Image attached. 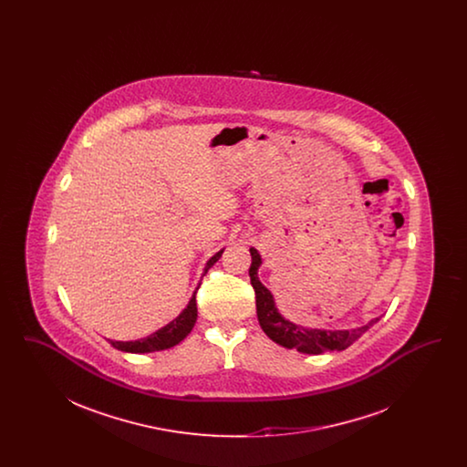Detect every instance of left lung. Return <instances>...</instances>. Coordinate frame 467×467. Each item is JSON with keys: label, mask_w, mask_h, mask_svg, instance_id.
Here are the masks:
<instances>
[{"label": "left lung", "mask_w": 467, "mask_h": 467, "mask_svg": "<svg viewBox=\"0 0 467 467\" xmlns=\"http://www.w3.org/2000/svg\"><path fill=\"white\" fill-rule=\"evenodd\" d=\"M250 255H252V265L248 269V275H250L252 287L255 290L257 318L263 331L275 343L285 348H296L301 354H311V356L334 352V350L339 352L348 348L356 339H358L379 320V318H373L369 324L352 331H324V329H306L303 326H297L280 315V311L275 306L273 294L261 284L257 276V269L261 266L259 252L255 248H250Z\"/></svg>", "instance_id": "1"}]
</instances>
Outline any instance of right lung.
<instances>
[{"mask_svg": "<svg viewBox=\"0 0 467 467\" xmlns=\"http://www.w3.org/2000/svg\"><path fill=\"white\" fill-rule=\"evenodd\" d=\"M223 250L217 252L204 266V273L202 276L206 275V271L210 267L213 266L221 255H223ZM200 289V287H198ZM196 289V292H198ZM196 292L192 294L187 308L182 311L178 315L175 320H171L168 326L161 327L159 331H156L147 337H141V339H136V341H111V347L120 350V352H130V354H149V352H159V350H166V348H171L178 345L187 334L192 331L194 324H196V318H198V306H196Z\"/></svg>", "mask_w": 467, "mask_h": 467, "instance_id": "right-lung-1", "label": "right lung"}]
</instances>
